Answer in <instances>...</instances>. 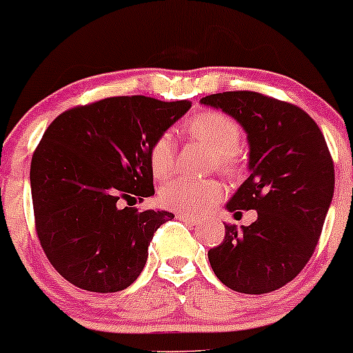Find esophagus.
<instances>
[{"label": "esophagus", "instance_id": "1", "mask_svg": "<svg viewBox=\"0 0 353 353\" xmlns=\"http://www.w3.org/2000/svg\"><path fill=\"white\" fill-rule=\"evenodd\" d=\"M177 219L184 221V223L191 224V226H199V224H203V221L199 218H194V216H185V214H177Z\"/></svg>", "mask_w": 353, "mask_h": 353}]
</instances>
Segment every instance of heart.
I'll return each instance as SVG.
<instances>
[{
  "label": "heart",
  "mask_w": 353,
  "mask_h": 353,
  "mask_svg": "<svg viewBox=\"0 0 353 353\" xmlns=\"http://www.w3.org/2000/svg\"><path fill=\"white\" fill-rule=\"evenodd\" d=\"M185 130L197 142L212 152L216 165L224 172L238 168V149L241 129L230 115L218 110L197 112L185 123ZM150 170L156 177L169 176L174 168V141L169 134L159 135L149 149ZM223 196V185L214 179H177L169 181L159 191V199L165 208L184 214H199Z\"/></svg>",
  "instance_id": "heart-1"
}]
</instances>
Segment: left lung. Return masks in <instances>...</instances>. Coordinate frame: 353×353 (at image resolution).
Wrapping results in <instances>:
<instances>
[{
	"label": "left lung",
	"instance_id": "left-lung-1",
	"mask_svg": "<svg viewBox=\"0 0 353 353\" xmlns=\"http://www.w3.org/2000/svg\"><path fill=\"white\" fill-rule=\"evenodd\" d=\"M201 103L221 108L248 134L250 177L226 209L258 212L241 230L224 226L223 243L208 251L211 268L234 292H274L305 268L320 239L335 185L330 150L315 120L293 103L248 90Z\"/></svg>",
	"mask_w": 353,
	"mask_h": 353
}]
</instances>
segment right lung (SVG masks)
I'll use <instances>...</instances> for the list:
<instances>
[{
	"instance_id": "obj_1",
	"label": "right lung",
	"mask_w": 353,
	"mask_h": 353,
	"mask_svg": "<svg viewBox=\"0 0 353 353\" xmlns=\"http://www.w3.org/2000/svg\"><path fill=\"white\" fill-rule=\"evenodd\" d=\"M191 108L189 100L110 97L53 120L30 169L34 226L46 258L65 280L95 293L125 290L172 212L120 208L154 194L150 144Z\"/></svg>"
}]
</instances>
